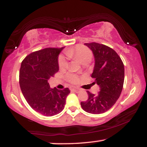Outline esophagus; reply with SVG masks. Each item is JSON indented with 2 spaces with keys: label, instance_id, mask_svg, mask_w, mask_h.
<instances>
[{
  "label": "esophagus",
  "instance_id": "1",
  "mask_svg": "<svg viewBox=\"0 0 147 147\" xmlns=\"http://www.w3.org/2000/svg\"><path fill=\"white\" fill-rule=\"evenodd\" d=\"M71 90L74 91V92H78L79 91V88H71Z\"/></svg>",
  "mask_w": 147,
  "mask_h": 147
}]
</instances>
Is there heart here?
Listing matches in <instances>:
<instances>
[{
	"mask_svg": "<svg viewBox=\"0 0 147 147\" xmlns=\"http://www.w3.org/2000/svg\"><path fill=\"white\" fill-rule=\"evenodd\" d=\"M65 54L70 58H77L83 64L89 63L92 58V53L91 50L83 45H77L75 48L68 49L65 52ZM58 65L61 70L68 68V62L63 55H60L59 57ZM65 78L68 82L73 84L77 83L79 80L78 76L73 73H68L65 76Z\"/></svg>",
	"mask_w": 147,
	"mask_h": 147,
	"instance_id": "obj_1",
	"label": "heart"
}]
</instances>
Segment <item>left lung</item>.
Wrapping results in <instances>:
<instances>
[{
    "label": "left lung",
    "mask_w": 147,
    "mask_h": 147,
    "mask_svg": "<svg viewBox=\"0 0 147 147\" xmlns=\"http://www.w3.org/2000/svg\"><path fill=\"white\" fill-rule=\"evenodd\" d=\"M92 51L95 66L91 77L99 85L97 95L87 91L88 98L81 102L82 109L92 114L105 113L115 104L120 96L124 80V67L122 59L113 49L98 43H85Z\"/></svg>",
    "instance_id": "obj_1"
}]
</instances>
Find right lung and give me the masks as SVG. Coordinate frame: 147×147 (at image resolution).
<instances>
[{
  "mask_svg": "<svg viewBox=\"0 0 147 147\" xmlns=\"http://www.w3.org/2000/svg\"><path fill=\"white\" fill-rule=\"evenodd\" d=\"M63 48H48L32 52L20 68L19 84L25 99L32 109L47 117L63 111L70 92L68 88H51L48 82L59 71L58 57Z\"/></svg>",
  "mask_w": 147,
  "mask_h": 147,
  "instance_id": "1",
  "label": "right lung"
}]
</instances>
